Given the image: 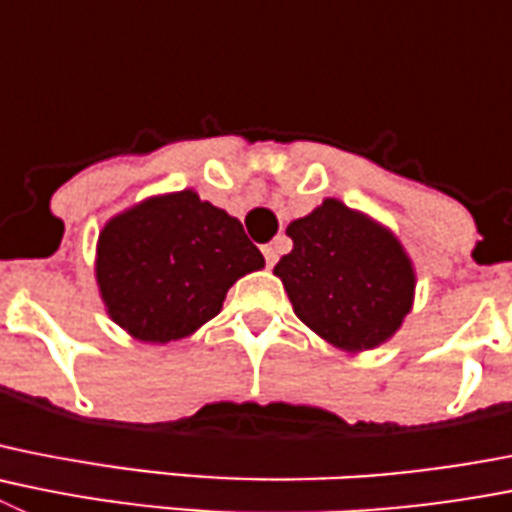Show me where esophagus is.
<instances>
[{
	"mask_svg": "<svg viewBox=\"0 0 512 512\" xmlns=\"http://www.w3.org/2000/svg\"><path fill=\"white\" fill-rule=\"evenodd\" d=\"M261 251H264V259H266V266H274L276 261H279V251H276V246H264L261 248Z\"/></svg>",
	"mask_w": 512,
	"mask_h": 512,
	"instance_id": "1",
	"label": "esophagus"
}]
</instances>
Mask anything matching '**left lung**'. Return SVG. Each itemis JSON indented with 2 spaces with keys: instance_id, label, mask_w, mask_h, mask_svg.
I'll return each mask as SVG.
<instances>
[{
  "instance_id": "obj_1",
  "label": "left lung",
  "mask_w": 512,
  "mask_h": 512,
  "mask_svg": "<svg viewBox=\"0 0 512 512\" xmlns=\"http://www.w3.org/2000/svg\"><path fill=\"white\" fill-rule=\"evenodd\" d=\"M274 266L294 314L345 353L391 340L414 307L416 271L396 233L335 198L287 225Z\"/></svg>"
}]
</instances>
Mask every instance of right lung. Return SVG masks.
Masks as SVG:
<instances>
[{
    "mask_svg": "<svg viewBox=\"0 0 512 512\" xmlns=\"http://www.w3.org/2000/svg\"><path fill=\"white\" fill-rule=\"evenodd\" d=\"M241 220L195 190L164 192L103 225L96 284L111 320L139 342L182 340L213 320L241 276L264 269Z\"/></svg>",
    "mask_w": 512,
    "mask_h": 512,
    "instance_id": "add662e5",
    "label": "right lung"
}]
</instances>
